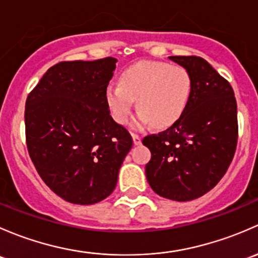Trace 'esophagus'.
Here are the masks:
<instances>
[{
	"mask_svg": "<svg viewBox=\"0 0 258 258\" xmlns=\"http://www.w3.org/2000/svg\"><path fill=\"white\" fill-rule=\"evenodd\" d=\"M133 143H134V145H139L140 143H142V138L139 137L138 134H133Z\"/></svg>",
	"mask_w": 258,
	"mask_h": 258,
	"instance_id": "obj_1",
	"label": "esophagus"
}]
</instances>
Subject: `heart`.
<instances>
[{
    "instance_id": "obj_1",
    "label": "heart",
    "mask_w": 258,
    "mask_h": 258,
    "mask_svg": "<svg viewBox=\"0 0 258 258\" xmlns=\"http://www.w3.org/2000/svg\"><path fill=\"white\" fill-rule=\"evenodd\" d=\"M191 77L180 66L142 60L123 71L120 83L111 82L105 88V100L118 124L128 123L135 99L139 113L133 128L153 123L163 129L176 123L186 110L191 97Z\"/></svg>"
}]
</instances>
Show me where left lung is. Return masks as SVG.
I'll return each instance as SVG.
<instances>
[{"mask_svg":"<svg viewBox=\"0 0 258 258\" xmlns=\"http://www.w3.org/2000/svg\"><path fill=\"white\" fill-rule=\"evenodd\" d=\"M169 58L190 74V102L169 129L143 139L151 153L145 174L158 195L190 201L216 186L232 161L238 134L237 104L230 83L204 58Z\"/></svg>","mask_w":258,"mask_h":258,"instance_id":"1","label":"left lung"}]
</instances>
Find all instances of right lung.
Returning a JSON list of instances; mask_svg holds the SVG:
<instances>
[{
	"mask_svg": "<svg viewBox=\"0 0 258 258\" xmlns=\"http://www.w3.org/2000/svg\"><path fill=\"white\" fill-rule=\"evenodd\" d=\"M115 63L113 57L58 63L26 100L32 161L47 186L68 203L92 205L108 198L133 147L105 100Z\"/></svg>",
	"mask_w": 258,
	"mask_h": 258,
	"instance_id": "obj_1",
	"label": "right lung"
}]
</instances>
